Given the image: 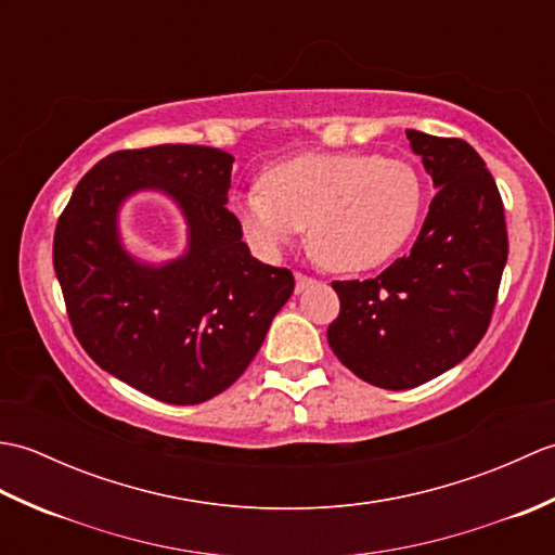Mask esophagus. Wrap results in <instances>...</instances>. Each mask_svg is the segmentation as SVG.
<instances>
[{
    "label": "esophagus",
    "mask_w": 555,
    "mask_h": 555,
    "mask_svg": "<svg viewBox=\"0 0 555 555\" xmlns=\"http://www.w3.org/2000/svg\"><path fill=\"white\" fill-rule=\"evenodd\" d=\"M314 284V279H310V276H305V274H296V293H302L305 288H310Z\"/></svg>",
    "instance_id": "34e87169"
}]
</instances>
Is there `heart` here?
I'll list each match as a JSON object with an SVG mask.
<instances>
[{
    "label": "heart",
    "mask_w": 555,
    "mask_h": 555,
    "mask_svg": "<svg viewBox=\"0 0 555 555\" xmlns=\"http://www.w3.org/2000/svg\"><path fill=\"white\" fill-rule=\"evenodd\" d=\"M259 188L233 199L243 238L274 259L308 227L312 255L338 274L393 259L415 233L424 205L417 169L372 152L279 162L262 173Z\"/></svg>",
    "instance_id": "1"
}]
</instances>
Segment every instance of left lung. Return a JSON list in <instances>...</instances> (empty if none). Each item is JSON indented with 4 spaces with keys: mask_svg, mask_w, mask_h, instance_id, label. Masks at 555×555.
Returning <instances> with one entry per match:
<instances>
[{
    "mask_svg": "<svg viewBox=\"0 0 555 555\" xmlns=\"http://www.w3.org/2000/svg\"><path fill=\"white\" fill-rule=\"evenodd\" d=\"M436 195L412 250L367 281H334L326 340L372 386L403 391L463 362L487 334L508 259L496 181L473 145L405 131Z\"/></svg>",
    "mask_w": 555,
    "mask_h": 555,
    "instance_id": "1",
    "label": "left lung"
}]
</instances>
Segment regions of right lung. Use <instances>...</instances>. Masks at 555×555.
<instances>
[{
	"instance_id": "obj_1",
	"label": "right lung",
	"mask_w": 555,
	"mask_h": 555,
	"mask_svg": "<svg viewBox=\"0 0 555 555\" xmlns=\"http://www.w3.org/2000/svg\"><path fill=\"white\" fill-rule=\"evenodd\" d=\"M233 157L205 145L121 150L70 195L54 233V271L74 334L104 372L171 405L219 396L257 356L296 279L262 264L227 209ZM143 190L186 221V250L162 266L122 245L118 215Z\"/></svg>"
}]
</instances>
